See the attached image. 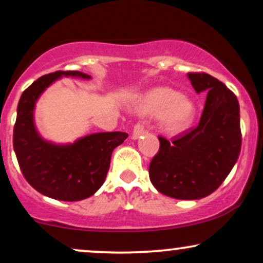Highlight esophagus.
<instances>
[{
	"label": "esophagus",
	"instance_id": "obj_1",
	"mask_svg": "<svg viewBox=\"0 0 263 263\" xmlns=\"http://www.w3.org/2000/svg\"><path fill=\"white\" fill-rule=\"evenodd\" d=\"M144 134V126L142 125L141 122H137L134 126V129H132V140H138L142 135Z\"/></svg>",
	"mask_w": 263,
	"mask_h": 263
}]
</instances>
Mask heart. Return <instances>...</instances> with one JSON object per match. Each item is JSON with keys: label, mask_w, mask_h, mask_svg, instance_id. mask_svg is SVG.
<instances>
[{"label": "heart", "mask_w": 263, "mask_h": 263, "mask_svg": "<svg viewBox=\"0 0 263 263\" xmlns=\"http://www.w3.org/2000/svg\"><path fill=\"white\" fill-rule=\"evenodd\" d=\"M137 109L159 115L163 128L169 132L181 131L195 115L194 101L169 87H154L144 91L137 101Z\"/></svg>", "instance_id": "obj_1"}]
</instances>
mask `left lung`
I'll return each instance as SVG.
<instances>
[{"label":"left lung","mask_w":263,"mask_h":263,"mask_svg":"<svg viewBox=\"0 0 263 263\" xmlns=\"http://www.w3.org/2000/svg\"><path fill=\"white\" fill-rule=\"evenodd\" d=\"M196 93L207 91L197 127L160 148L149 165V179L160 194L176 200H200L222 185L241 149L240 107L235 94L207 73H187Z\"/></svg>","instance_id":"8db88e82"}]
</instances>
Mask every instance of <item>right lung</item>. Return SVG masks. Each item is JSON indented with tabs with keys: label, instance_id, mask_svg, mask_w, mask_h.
I'll use <instances>...</instances> for the list:
<instances>
[{
	"label": "right lung",
	"instance_id": "right-lung-1",
	"mask_svg": "<svg viewBox=\"0 0 263 263\" xmlns=\"http://www.w3.org/2000/svg\"><path fill=\"white\" fill-rule=\"evenodd\" d=\"M61 77L90 80L80 71H58L37 78L22 94L17 107L13 148L25 180L41 195L59 201L90 197L105 181L112 151L126 132H99L73 143L56 144L44 140L34 123V109L41 94Z\"/></svg>",
	"mask_w": 263,
	"mask_h": 263
}]
</instances>
